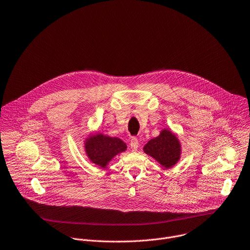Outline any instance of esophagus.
<instances>
[{"instance_id":"1","label":"esophagus","mask_w":250,"mask_h":250,"mask_svg":"<svg viewBox=\"0 0 250 250\" xmlns=\"http://www.w3.org/2000/svg\"><path fill=\"white\" fill-rule=\"evenodd\" d=\"M138 140L136 137H131V140H130V148L132 151H136L137 148H138Z\"/></svg>"}]
</instances>
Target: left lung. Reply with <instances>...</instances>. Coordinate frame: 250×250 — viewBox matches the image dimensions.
<instances>
[{
  "label": "left lung",
  "instance_id": "8db88e82",
  "mask_svg": "<svg viewBox=\"0 0 250 250\" xmlns=\"http://www.w3.org/2000/svg\"><path fill=\"white\" fill-rule=\"evenodd\" d=\"M148 156L156 160L165 169H171L181 160L182 143L171 128H163L160 134L150 139L143 147Z\"/></svg>",
  "mask_w": 250,
  "mask_h": 250
}]
</instances>
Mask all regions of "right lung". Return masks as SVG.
Segmentation results:
<instances>
[{"mask_svg": "<svg viewBox=\"0 0 250 250\" xmlns=\"http://www.w3.org/2000/svg\"><path fill=\"white\" fill-rule=\"evenodd\" d=\"M83 142L87 158L100 168H106L117 155L125 152L127 148L121 138L109 136L99 131L89 133Z\"/></svg>", "mask_w": 250, "mask_h": 250, "instance_id": "right-lung-1", "label": "right lung"}]
</instances>
